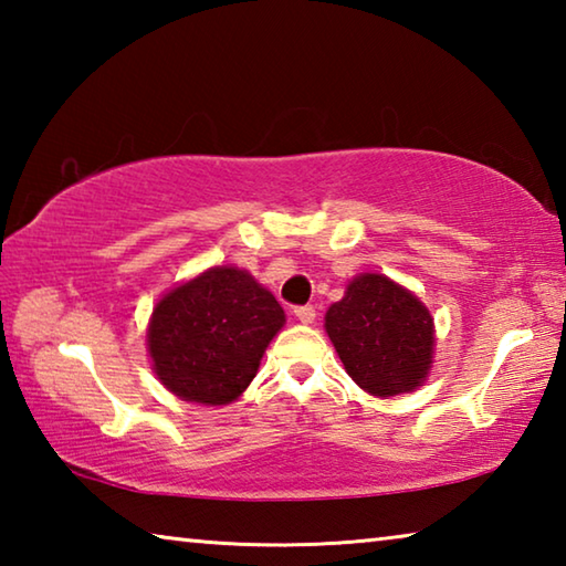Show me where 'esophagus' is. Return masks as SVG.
<instances>
[{
  "instance_id": "esophagus-1",
  "label": "esophagus",
  "mask_w": 566,
  "mask_h": 566,
  "mask_svg": "<svg viewBox=\"0 0 566 566\" xmlns=\"http://www.w3.org/2000/svg\"><path fill=\"white\" fill-rule=\"evenodd\" d=\"M294 317L300 319L302 324H312L314 317H317V310H314L312 304H302V306H294Z\"/></svg>"
}]
</instances>
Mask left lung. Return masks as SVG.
Here are the masks:
<instances>
[{
	"mask_svg": "<svg viewBox=\"0 0 566 566\" xmlns=\"http://www.w3.org/2000/svg\"><path fill=\"white\" fill-rule=\"evenodd\" d=\"M327 334L347 375L375 397H395L424 381L434 322L405 286L361 274L327 312Z\"/></svg>",
	"mask_w": 566,
	"mask_h": 566,
	"instance_id": "8db88e82",
	"label": "left lung"
}]
</instances>
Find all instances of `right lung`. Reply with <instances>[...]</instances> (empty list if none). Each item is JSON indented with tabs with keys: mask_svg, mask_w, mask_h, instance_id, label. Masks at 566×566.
Instances as JSON below:
<instances>
[{
	"mask_svg": "<svg viewBox=\"0 0 566 566\" xmlns=\"http://www.w3.org/2000/svg\"><path fill=\"white\" fill-rule=\"evenodd\" d=\"M284 324L280 302L234 266H214L155 306L149 354L169 391L199 405H229L254 379Z\"/></svg>",
	"mask_w": 566,
	"mask_h": 566,
	"instance_id": "right-lung-1",
	"label": "right lung"
}]
</instances>
